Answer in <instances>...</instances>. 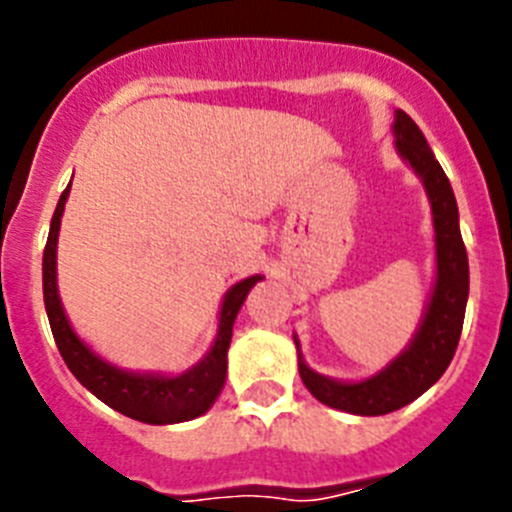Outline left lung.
Returning a JSON list of instances; mask_svg holds the SVG:
<instances>
[{"label":"left lung","instance_id":"8db88e82","mask_svg":"<svg viewBox=\"0 0 512 512\" xmlns=\"http://www.w3.org/2000/svg\"><path fill=\"white\" fill-rule=\"evenodd\" d=\"M392 135L400 158L423 182L431 202L433 230H436V279L418 330L408 346L384 369L354 382L325 377L310 369L295 336L297 366L310 395L328 408L354 415H387L410 405L425 390H431L454 359L469 297L467 248L461 241L459 207L449 176L443 174L441 164L413 117L402 110L395 112Z\"/></svg>","mask_w":512,"mask_h":512}]
</instances>
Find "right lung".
<instances>
[{
  "label": "right lung",
  "mask_w": 512,
  "mask_h": 512,
  "mask_svg": "<svg viewBox=\"0 0 512 512\" xmlns=\"http://www.w3.org/2000/svg\"><path fill=\"white\" fill-rule=\"evenodd\" d=\"M69 200V189H63L56 212L51 220V233L43 251V300L48 320H51L53 338L61 351L63 361L94 397L110 405L117 413L151 425H171L184 420L200 418L212 408V402L223 392L225 377H228V348L233 338V323L238 318L243 300L251 287L261 282V274L241 279L225 292L217 318V336L210 351L202 356L192 369L182 374H153V372H128L120 366L104 361L94 354L87 343L76 336L66 312H63L61 297H58V230H61L63 207Z\"/></svg>",
  "instance_id": "obj_1"
}]
</instances>
